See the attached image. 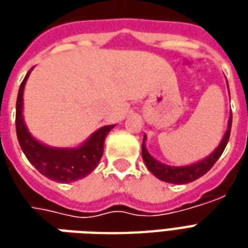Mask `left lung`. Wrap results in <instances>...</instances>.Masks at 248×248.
<instances>
[{
  "instance_id": "obj_1",
  "label": "left lung",
  "mask_w": 248,
  "mask_h": 248,
  "mask_svg": "<svg viewBox=\"0 0 248 248\" xmlns=\"http://www.w3.org/2000/svg\"><path fill=\"white\" fill-rule=\"evenodd\" d=\"M227 86H229V85H227ZM231 122H232V114L230 115L227 131H226V134H224L222 142H220L218 147H217L210 155L206 156L203 161L192 163V165H188V166H167L165 163L158 162L155 158H153V156L149 154V151H147V149H146L145 146V135L143 143H142V158H143V162L146 163L149 171L153 172L158 179H161L163 182L174 183V185H185V183L194 182L195 179L204 175V174L215 165V162L218 161L219 156L222 155L224 147H226V145H227V142H229L230 140Z\"/></svg>"
}]
</instances>
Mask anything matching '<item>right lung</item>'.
<instances>
[{"label":"right lung","mask_w":248,"mask_h":248,"mask_svg":"<svg viewBox=\"0 0 248 248\" xmlns=\"http://www.w3.org/2000/svg\"><path fill=\"white\" fill-rule=\"evenodd\" d=\"M30 71L26 74L19 86L16 106V130L21 149L30 163L42 175H45L51 181L69 183L85 178L98 166L103 154L105 138L110 133V130L113 129L114 124L101 127L85 143L74 149L50 147L38 142L29 133L22 117L24 87Z\"/></svg>","instance_id":"1"}]
</instances>
